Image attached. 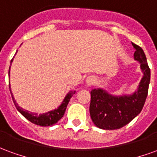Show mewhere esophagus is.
<instances>
[{
  "mask_svg": "<svg viewBox=\"0 0 157 157\" xmlns=\"http://www.w3.org/2000/svg\"><path fill=\"white\" fill-rule=\"evenodd\" d=\"M86 82L87 85H91V84L93 83V78H92V76H89V77H87V79H86Z\"/></svg>",
  "mask_w": 157,
  "mask_h": 157,
  "instance_id": "obj_1",
  "label": "esophagus"
}]
</instances>
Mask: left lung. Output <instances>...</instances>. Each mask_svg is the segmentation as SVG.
<instances>
[{
  "instance_id": "left-lung-1",
  "label": "left lung",
  "mask_w": 157,
  "mask_h": 157,
  "mask_svg": "<svg viewBox=\"0 0 157 157\" xmlns=\"http://www.w3.org/2000/svg\"><path fill=\"white\" fill-rule=\"evenodd\" d=\"M135 52L134 59L140 63L142 75L135 91L129 94L113 95L102 87L91 91L90 115L93 124L102 129H118L141 112L148 93L151 70L143 49L132 44Z\"/></svg>"
}]
</instances>
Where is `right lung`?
Listing matches in <instances>:
<instances>
[{
  "label": "right lung",
  "mask_w": 157,
  "mask_h": 157,
  "mask_svg": "<svg viewBox=\"0 0 157 157\" xmlns=\"http://www.w3.org/2000/svg\"><path fill=\"white\" fill-rule=\"evenodd\" d=\"M17 53H16V54H17ZM12 60H13V59L11 60V65H12ZM10 68H11V66H10ZM10 68H9L8 72L9 76H10ZM9 88H10L11 94H12V100H13V102H14V104H15L16 106V109H17V111H18L23 117H25L29 121L32 122L33 124L39 125V126H44V127H46V126H52V125L55 124L64 116L65 109H66V107L68 105L69 102H70V100H71V98H72L73 94L75 92V91H73V90L68 92V93L65 95L64 100L62 101L61 104L59 106L57 109H53L51 111L44 113L38 114V113H36L29 112V110H25L24 109H22V107H20V106L17 104V101L15 100V98H14V97H13V94H12V89H11L10 82H9Z\"/></svg>",
  "instance_id": "1"
}]
</instances>
